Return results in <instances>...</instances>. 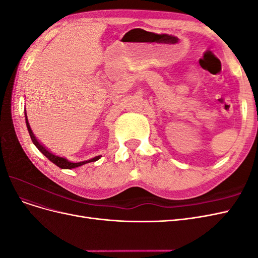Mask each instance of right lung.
<instances>
[{"label": "right lung", "mask_w": 258, "mask_h": 258, "mask_svg": "<svg viewBox=\"0 0 258 258\" xmlns=\"http://www.w3.org/2000/svg\"><path fill=\"white\" fill-rule=\"evenodd\" d=\"M26 122H27V128H28V131L30 134V137H31V140H32V142L34 143V145L38 148V151H40L43 155H45L46 157H47L51 162H53L54 165L58 166L59 168L61 169H73V168H76V167H80V166H83L85 165V163H88V162H92V161H97L98 159H100V156H97V157L92 158L90 160H86V161H81V162H71L69 161L68 159L63 158V157H59V156H56L51 154L48 150H46V148L37 141V139L34 137L32 130H31V127L30 124L28 122V118H27V114H26Z\"/></svg>", "instance_id": "right-lung-1"}]
</instances>
